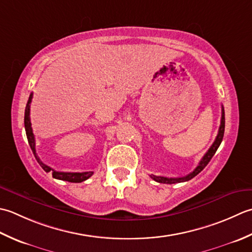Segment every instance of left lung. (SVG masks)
Listing matches in <instances>:
<instances>
[{"label":"left lung","instance_id":"8db88e82","mask_svg":"<svg viewBox=\"0 0 252 252\" xmlns=\"http://www.w3.org/2000/svg\"><path fill=\"white\" fill-rule=\"evenodd\" d=\"M224 130H225V113H224V109L222 107V117H220V125L219 128L218 136H217V138H215L213 145L210 147L208 152L205 153L203 158H201V161L199 162L198 166L194 168L191 173H189L188 175L184 176V177H165V176H157V175H150V177L153 179V181H156L158 183H162V184H176V183H183V182L190 181L191 178L198 175V174L208 165L210 160H211L212 157L215 155V152H217L218 148L220 145V142H222V140H223Z\"/></svg>","mask_w":252,"mask_h":252}]
</instances>
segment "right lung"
<instances>
[{"label":"right lung","instance_id":"right-lung-1","mask_svg":"<svg viewBox=\"0 0 252 252\" xmlns=\"http://www.w3.org/2000/svg\"><path fill=\"white\" fill-rule=\"evenodd\" d=\"M32 94H30L29 99L27 102V105H26L25 110V129H26V135H27V139L29 142V146L32 148L33 152V156L35 160L38 161L40 166L42 167L45 172L52 173V176L56 179H61V181H66L70 183H81L88 179L94 175V172H59L55 171L52 167L48 166L47 164H44L42 161L40 160V158L37 156V152H35V140H34V135L32 132V122H30V103H32Z\"/></svg>","mask_w":252,"mask_h":252}]
</instances>
